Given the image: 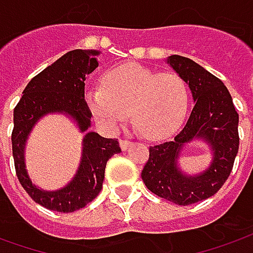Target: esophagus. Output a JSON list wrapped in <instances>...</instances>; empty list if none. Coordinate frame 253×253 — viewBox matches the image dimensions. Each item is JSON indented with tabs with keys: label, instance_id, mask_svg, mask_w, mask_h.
Returning a JSON list of instances; mask_svg holds the SVG:
<instances>
[{
	"label": "esophagus",
	"instance_id": "esophagus-1",
	"mask_svg": "<svg viewBox=\"0 0 253 253\" xmlns=\"http://www.w3.org/2000/svg\"><path fill=\"white\" fill-rule=\"evenodd\" d=\"M119 144H120V148L123 149V151H126V149L128 148V147H130L133 142H131V141H127V140H120Z\"/></svg>",
	"mask_w": 253,
	"mask_h": 253
}]
</instances>
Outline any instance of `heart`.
Returning <instances> with one entry per match:
<instances>
[{"label":"heart","mask_w":253,"mask_h":253,"mask_svg":"<svg viewBox=\"0 0 253 253\" xmlns=\"http://www.w3.org/2000/svg\"><path fill=\"white\" fill-rule=\"evenodd\" d=\"M92 116L105 127L116 130L128 118L148 138H162L183 123L190 102L184 79L174 72L158 73L138 63L108 70L102 87L84 94Z\"/></svg>","instance_id":"b5f03b06"}]
</instances>
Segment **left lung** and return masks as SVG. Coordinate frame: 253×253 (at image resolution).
<instances>
[{
	"label": "left lung",
	"mask_w": 253,
	"mask_h": 253,
	"mask_svg": "<svg viewBox=\"0 0 253 253\" xmlns=\"http://www.w3.org/2000/svg\"><path fill=\"white\" fill-rule=\"evenodd\" d=\"M166 62L188 84L195 105L173 140L149 147L141 177L155 195L185 206L214 195L230 176L240 145L238 113L220 79L185 56L171 55ZM194 140L208 144L212 161L202 172L188 175L179 168L178 159Z\"/></svg>",
	"instance_id": "1"
}]
</instances>
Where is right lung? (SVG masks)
Wrapping results in <instances>:
<instances>
[{"label":"right lung","instance_id":"add662e5","mask_svg":"<svg viewBox=\"0 0 253 253\" xmlns=\"http://www.w3.org/2000/svg\"><path fill=\"white\" fill-rule=\"evenodd\" d=\"M95 49H73L33 77L13 109L12 154L16 176L34 202L49 211L69 213L82 209L102 190L106 162L122 152L116 138L90 131L91 112L84 101L85 76L98 68ZM49 113L68 116L84 134L77 174L65 187L47 192L34 184L25 169L24 149L37 122Z\"/></svg>","mask_w":253,"mask_h":253}]
</instances>
